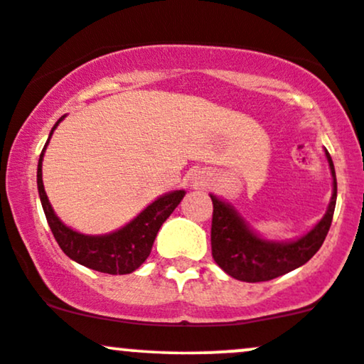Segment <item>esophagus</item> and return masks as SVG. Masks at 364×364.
<instances>
[{
	"mask_svg": "<svg viewBox=\"0 0 364 364\" xmlns=\"http://www.w3.org/2000/svg\"><path fill=\"white\" fill-rule=\"evenodd\" d=\"M208 179L205 176L203 171H195V174L191 176V183H193V186H205V183H207Z\"/></svg>",
	"mask_w": 364,
	"mask_h": 364,
	"instance_id": "obj_1",
	"label": "esophagus"
}]
</instances>
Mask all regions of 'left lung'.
I'll list each match as a JSON object with an SVG mask.
<instances>
[{
    "label": "left lung",
    "mask_w": 364,
    "mask_h": 364,
    "mask_svg": "<svg viewBox=\"0 0 364 364\" xmlns=\"http://www.w3.org/2000/svg\"><path fill=\"white\" fill-rule=\"evenodd\" d=\"M326 157L334 179L329 208L312 230L291 242H273L259 237L234 207L210 195L213 203L212 256L229 277L247 283L269 282L300 268L321 249L331 229L337 198L336 169L327 151Z\"/></svg>",
    "instance_id": "obj_1"
}]
</instances>
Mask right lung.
Listing matches in <instances>:
<instances>
[{
	"instance_id": "add662e5",
	"label": "right lung",
	"mask_w": 364,
	"mask_h": 364,
	"mask_svg": "<svg viewBox=\"0 0 364 364\" xmlns=\"http://www.w3.org/2000/svg\"><path fill=\"white\" fill-rule=\"evenodd\" d=\"M63 118L64 117H60L59 120H57L54 129L50 130V135ZM49 139H47L41 154V159H38L37 186L38 195H41L43 213H46L47 222H49V227L52 234H54L57 244H59V247L63 249L65 256L71 257L73 261L80 262V264L86 266V268L90 269L100 271V273H132V271L137 269L149 257L157 232H159L161 225L164 224L166 218H168L171 213H173V210L178 207L179 201L183 200L185 191L176 190L163 195L161 198L152 201L146 210H142L132 222H129L125 227H122L120 230L112 232V234H80V232L69 229L68 225H64L63 222L59 220V217L55 215L54 210L50 207L46 190H43L42 159L47 144H49Z\"/></svg>"
}]
</instances>
